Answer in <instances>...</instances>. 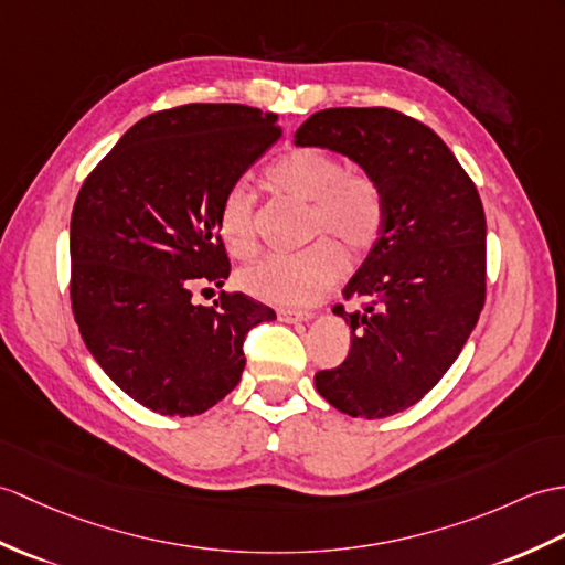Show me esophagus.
I'll return each instance as SVG.
<instances>
[{
    "instance_id": "obj_1",
    "label": "esophagus",
    "mask_w": 565,
    "mask_h": 565,
    "mask_svg": "<svg viewBox=\"0 0 565 565\" xmlns=\"http://www.w3.org/2000/svg\"><path fill=\"white\" fill-rule=\"evenodd\" d=\"M279 320L288 322V324H296V322H308L312 320V312L308 310H291V308H281L279 310Z\"/></svg>"
}]
</instances>
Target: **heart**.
<instances>
[{
	"label": "heart",
	"mask_w": 565,
	"mask_h": 565,
	"mask_svg": "<svg viewBox=\"0 0 565 565\" xmlns=\"http://www.w3.org/2000/svg\"><path fill=\"white\" fill-rule=\"evenodd\" d=\"M274 190L310 202L308 238L330 235L347 253H363L383 226V194L375 180L351 173L342 159L315 147L279 156L267 170ZM218 233L235 257L257 250L255 196L245 185H233L218 209ZM332 241H318L294 255H269L243 271V286L267 303L308 308L344 277V257Z\"/></svg>",
	"instance_id": "1"
}]
</instances>
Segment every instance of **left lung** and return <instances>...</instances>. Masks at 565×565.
<instances>
[{
	"label": "left lung",
	"mask_w": 565,
	"mask_h": 565,
	"mask_svg": "<svg viewBox=\"0 0 565 565\" xmlns=\"http://www.w3.org/2000/svg\"><path fill=\"white\" fill-rule=\"evenodd\" d=\"M296 147L347 156L383 194V226L344 286L363 310L347 361L315 387L353 418L409 409L448 373L487 296V216L475 182L445 141L390 108H327L296 129Z\"/></svg>",
	"instance_id": "1"
}]
</instances>
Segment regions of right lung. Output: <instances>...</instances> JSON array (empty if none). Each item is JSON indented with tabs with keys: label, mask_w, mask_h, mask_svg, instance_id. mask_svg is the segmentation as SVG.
<instances>
[{
	"label": "right lung",
	"mask_w": 565,
	"mask_h": 565,
	"mask_svg": "<svg viewBox=\"0 0 565 565\" xmlns=\"http://www.w3.org/2000/svg\"><path fill=\"white\" fill-rule=\"evenodd\" d=\"M281 137L277 115L190 103L143 117L86 178L70 226L72 310L90 356L163 416L212 409L241 383L245 334L277 312L245 294L192 303L231 265L218 209Z\"/></svg>",
	"instance_id": "add662e5"
}]
</instances>
